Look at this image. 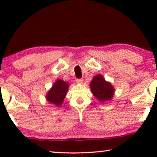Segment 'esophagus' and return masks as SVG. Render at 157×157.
Masks as SVG:
<instances>
[{"mask_svg":"<svg viewBox=\"0 0 157 157\" xmlns=\"http://www.w3.org/2000/svg\"><path fill=\"white\" fill-rule=\"evenodd\" d=\"M77 82H78V84H83V79H77Z\"/></svg>","mask_w":157,"mask_h":157,"instance_id":"1","label":"esophagus"}]
</instances>
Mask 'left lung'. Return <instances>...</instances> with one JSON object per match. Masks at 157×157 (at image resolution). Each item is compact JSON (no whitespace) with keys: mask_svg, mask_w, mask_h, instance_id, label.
<instances>
[{"mask_svg":"<svg viewBox=\"0 0 157 157\" xmlns=\"http://www.w3.org/2000/svg\"><path fill=\"white\" fill-rule=\"evenodd\" d=\"M89 85L93 95L99 102H104L112 100L115 89L111 82L105 80L102 75L98 74L94 77Z\"/></svg>","mask_w":157,"mask_h":157,"instance_id":"8db88e82","label":"left lung"}]
</instances>
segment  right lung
Instances as JSON below:
<instances>
[{
    "mask_svg": "<svg viewBox=\"0 0 157 157\" xmlns=\"http://www.w3.org/2000/svg\"><path fill=\"white\" fill-rule=\"evenodd\" d=\"M68 87L69 84L67 82L61 79H57L52 86L48 91L46 95V100L50 104L56 107H60L67 94Z\"/></svg>",
    "mask_w": 157,
    "mask_h": 157,
    "instance_id": "right-lung-1",
    "label": "right lung"
}]
</instances>
